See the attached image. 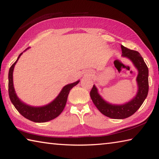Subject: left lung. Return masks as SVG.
Listing matches in <instances>:
<instances>
[{
  "instance_id": "left-lung-1",
  "label": "left lung",
  "mask_w": 159,
  "mask_h": 159,
  "mask_svg": "<svg viewBox=\"0 0 159 159\" xmlns=\"http://www.w3.org/2000/svg\"><path fill=\"white\" fill-rule=\"evenodd\" d=\"M120 47L122 50V56L130 60L138 71L136 79L138 90L136 96L127 103L115 105L108 103L102 99L99 95L98 90L95 85H93L90 93L94 104L99 111L106 116L114 119H123L134 114L144 102L149 91V70L141 55L138 51L130 50L123 45Z\"/></svg>"
}]
</instances>
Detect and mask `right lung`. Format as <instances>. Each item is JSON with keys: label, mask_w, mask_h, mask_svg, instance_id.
<instances>
[{"label": "right lung", "mask_w": 159, "mask_h": 159, "mask_svg": "<svg viewBox=\"0 0 159 159\" xmlns=\"http://www.w3.org/2000/svg\"><path fill=\"white\" fill-rule=\"evenodd\" d=\"M21 54L22 52L19 55L17 60L10 66L9 70L8 93L10 100L19 113L27 119L36 123L49 121V120L57 117L62 112L64 107L66 105L67 98H68L70 90L79 83V80L64 86L57 98L47 105L39 107L27 105L18 98L15 93L14 85H13V70H14L15 65L18 61L19 58L20 57Z\"/></svg>", "instance_id": "add662e5"}]
</instances>
